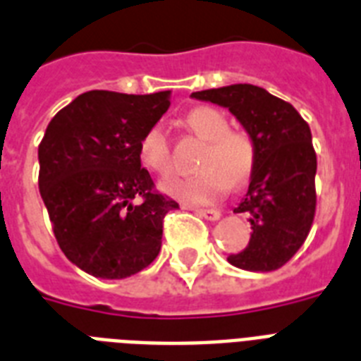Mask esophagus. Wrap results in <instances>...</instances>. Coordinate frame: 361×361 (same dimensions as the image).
Masks as SVG:
<instances>
[{
	"label": "esophagus",
	"instance_id": "1",
	"mask_svg": "<svg viewBox=\"0 0 361 361\" xmlns=\"http://www.w3.org/2000/svg\"><path fill=\"white\" fill-rule=\"evenodd\" d=\"M196 215H200L202 219H206V221L215 222L221 219V211L219 209H196Z\"/></svg>",
	"mask_w": 361,
	"mask_h": 361
}]
</instances>
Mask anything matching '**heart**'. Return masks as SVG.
Instances as JSON below:
<instances>
[{"mask_svg": "<svg viewBox=\"0 0 361 361\" xmlns=\"http://www.w3.org/2000/svg\"><path fill=\"white\" fill-rule=\"evenodd\" d=\"M187 126L207 148L195 176H172L161 183L163 192L185 204H209L230 185H243L256 165V146L243 131H230V122L213 107H196L187 116ZM140 163L159 176L172 171L171 142L165 128L152 126L139 142Z\"/></svg>", "mask_w": 361, "mask_h": 361, "instance_id": "b5f03b06", "label": "heart"}]
</instances>
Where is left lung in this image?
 <instances>
[{"label": "left lung", "mask_w": 361, "mask_h": 361, "mask_svg": "<svg viewBox=\"0 0 361 361\" xmlns=\"http://www.w3.org/2000/svg\"><path fill=\"white\" fill-rule=\"evenodd\" d=\"M190 98L226 107L256 146L247 195L233 209L250 215V243L228 262L243 271H276L302 247L315 215L317 155L310 126L291 104L256 85H228Z\"/></svg>", "instance_id": "obj_1"}]
</instances>
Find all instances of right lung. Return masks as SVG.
<instances>
[{"label":"right lung","mask_w":361,"mask_h":361,"mask_svg":"<svg viewBox=\"0 0 361 361\" xmlns=\"http://www.w3.org/2000/svg\"><path fill=\"white\" fill-rule=\"evenodd\" d=\"M171 90H89L55 114L38 146V189L64 256L96 278L122 280L154 262L178 202L154 190L139 142Z\"/></svg>","instance_id":"right-lung-1"}]
</instances>
